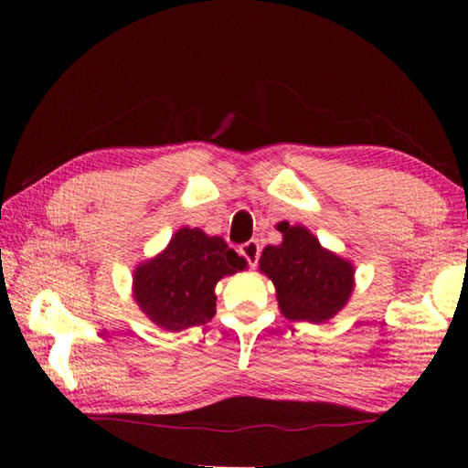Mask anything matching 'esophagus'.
<instances>
[{"label": "esophagus", "instance_id": "obj_1", "mask_svg": "<svg viewBox=\"0 0 468 468\" xmlns=\"http://www.w3.org/2000/svg\"><path fill=\"white\" fill-rule=\"evenodd\" d=\"M241 256L248 260L250 266H256L258 264V258H260V243L256 239H250L248 243H243L239 248Z\"/></svg>", "mask_w": 468, "mask_h": 468}]
</instances>
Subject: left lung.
Instances as JSON below:
<instances>
[{
    "instance_id": "8db88e82",
    "label": "left lung",
    "mask_w": 468,
    "mask_h": 468,
    "mask_svg": "<svg viewBox=\"0 0 468 468\" xmlns=\"http://www.w3.org/2000/svg\"><path fill=\"white\" fill-rule=\"evenodd\" d=\"M276 229L282 243L264 248L260 271L274 282L281 314L287 320L312 324L335 318L353 292V264L324 250L305 227L282 220Z\"/></svg>"
}]
</instances>
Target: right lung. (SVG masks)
Here are the masks:
<instances>
[{
	"label": "right lung",
	"instance_id": "right-lung-1",
	"mask_svg": "<svg viewBox=\"0 0 468 468\" xmlns=\"http://www.w3.org/2000/svg\"><path fill=\"white\" fill-rule=\"evenodd\" d=\"M245 266L225 239L181 227L167 248L133 271V299L158 328L186 330L212 320L217 282Z\"/></svg>",
	"mask_w": 468,
	"mask_h": 468
}]
</instances>
